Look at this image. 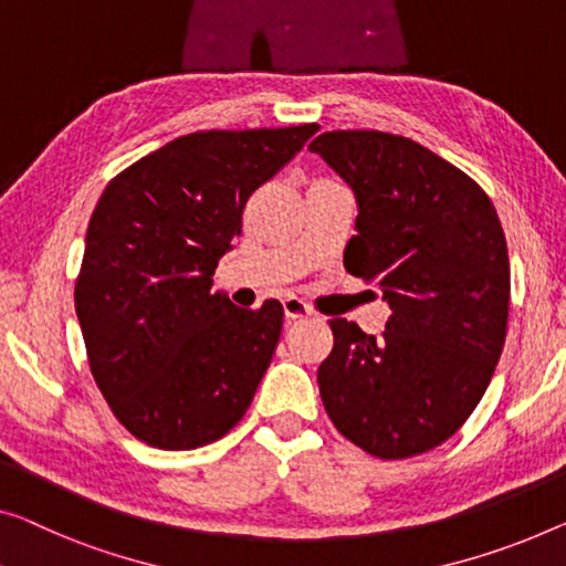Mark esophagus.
<instances>
[{"label": "esophagus", "instance_id": "34e87169", "mask_svg": "<svg viewBox=\"0 0 566 566\" xmlns=\"http://www.w3.org/2000/svg\"><path fill=\"white\" fill-rule=\"evenodd\" d=\"M282 307H284V317L290 319V323H294V319H305V317L312 315V310L305 305V302L297 300V297H286L282 302Z\"/></svg>", "mask_w": 566, "mask_h": 566}]
</instances>
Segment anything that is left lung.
I'll return each instance as SVG.
<instances>
[{
	"label": "left lung",
	"mask_w": 566,
	"mask_h": 566,
	"mask_svg": "<svg viewBox=\"0 0 566 566\" xmlns=\"http://www.w3.org/2000/svg\"><path fill=\"white\" fill-rule=\"evenodd\" d=\"M358 202L343 264L381 286V335L331 319L317 368L337 432L381 460L415 458L458 432L483 399L509 325L511 266L491 198L434 151L386 132L312 142Z\"/></svg>",
	"instance_id": "left-lung-1"
}]
</instances>
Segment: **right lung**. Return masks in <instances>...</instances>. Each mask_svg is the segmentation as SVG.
Here are the masks:
<instances>
[{
	"label": "right lung",
	"instance_id": "right-lung-1",
	"mask_svg": "<svg viewBox=\"0 0 566 566\" xmlns=\"http://www.w3.org/2000/svg\"><path fill=\"white\" fill-rule=\"evenodd\" d=\"M317 124L196 132L101 192L75 282L91 374L114 417L159 450H196L239 424L280 343L284 310L210 292L247 200Z\"/></svg>",
	"mask_w": 566,
	"mask_h": 566
}]
</instances>
